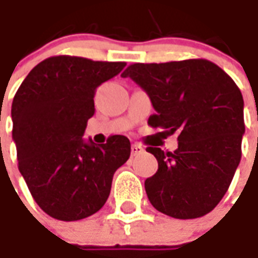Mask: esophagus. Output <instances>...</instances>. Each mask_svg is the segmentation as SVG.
Here are the masks:
<instances>
[{
    "label": "esophagus",
    "instance_id": "obj_1",
    "mask_svg": "<svg viewBox=\"0 0 258 258\" xmlns=\"http://www.w3.org/2000/svg\"><path fill=\"white\" fill-rule=\"evenodd\" d=\"M142 153H144V147L142 146V144H139V143L132 144V155H139V154H142Z\"/></svg>",
    "mask_w": 258,
    "mask_h": 258
}]
</instances>
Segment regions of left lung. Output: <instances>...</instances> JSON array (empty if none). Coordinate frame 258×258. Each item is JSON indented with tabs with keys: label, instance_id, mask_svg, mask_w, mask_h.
Here are the masks:
<instances>
[{
	"label": "left lung",
	"instance_id": "left-lung-1",
	"mask_svg": "<svg viewBox=\"0 0 258 258\" xmlns=\"http://www.w3.org/2000/svg\"><path fill=\"white\" fill-rule=\"evenodd\" d=\"M131 78L155 109L149 125L164 136L179 133L178 149L147 147L158 171L144 187L153 207L179 220L206 215L228 190L242 157L243 97L236 83L207 59L133 63Z\"/></svg>",
	"mask_w": 258,
	"mask_h": 258
}]
</instances>
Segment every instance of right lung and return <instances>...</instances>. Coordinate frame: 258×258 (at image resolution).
<instances>
[{
	"label": "right lung",
	"mask_w": 258,
	"mask_h": 258,
	"mask_svg": "<svg viewBox=\"0 0 258 258\" xmlns=\"http://www.w3.org/2000/svg\"><path fill=\"white\" fill-rule=\"evenodd\" d=\"M125 62L58 55L33 68L12 101L18 167L38 207L55 220L78 221L103 207L115 171L131 155L122 135L85 142L98 86Z\"/></svg>",
	"instance_id": "right-lung-1"
}]
</instances>
